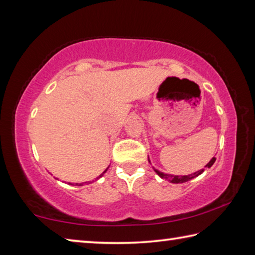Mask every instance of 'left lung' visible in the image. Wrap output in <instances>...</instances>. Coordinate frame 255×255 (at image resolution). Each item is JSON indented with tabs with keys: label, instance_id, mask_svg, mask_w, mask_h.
<instances>
[{
	"label": "left lung",
	"instance_id": "1",
	"mask_svg": "<svg viewBox=\"0 0 255 255\" xmlns=\"http://www.w3.org/2000/svg\"><path fill=\"white\" fill-rule=\"evenodd\" d=\"M215 161H216L215 157L211 158L210 162L206 165V167H208V169H209V167L215 163ZM204 171H205V169H202V170H199L198 172H196V173L189 174V175H171V174H164L163 172H159V171H157V170H155V172H156V173H157L159 176H161L162 179L169 180L170 182H172V183H183V182H187V181H190L191 179L196 178V176L200 175Z\"/></svg>",
	"mask_w": 255,
	"mask_h": 255
}]
</instances>
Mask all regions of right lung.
I'll return each mask as SVG.
<instances>
[{
	"label": "right lung",
	"instance_id": "1",
	"mask_svg": "<svg viewBox=\"0 0 255 255\" xmlns=\"http://www.w3.org/2000/svg\"><path fill=\"white\" fill-rule=\"evenodd\" d=\"M107 170H108V169H107ZM107 170H106V171H103V172H102V174H100V175H99V178H97V179H100V178H101V176H102L103 174H105V173H106V172H107ZM82 184H83V183H80V184H79V183H76V185H82Z\"/></svg>",
	"mask_w": 255,
	"mask_h": 255
}]
</instances>
